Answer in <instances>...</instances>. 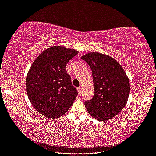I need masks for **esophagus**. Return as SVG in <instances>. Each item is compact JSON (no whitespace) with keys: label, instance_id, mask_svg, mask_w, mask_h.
<instances>
[{"label":"esophagus","instance_id":"obj_1","mask_svg":"<svg viewBox=\"0 0 156 156\" xmlns=\"http://www.w3.org/2000/svg\"><path fill=\"white\" fill-rule=\"evenodd\" d=\"M77 90H78V92L79 94H80L82 93V91H83V90H82V88H81V87H78Z\"/></svg>","mask_w":156,"mask_h":156}]
</instances>
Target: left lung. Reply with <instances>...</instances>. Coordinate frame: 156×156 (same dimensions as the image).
I'll use <instances>...</instances> for the list:
<instances>
[{"instance_id":"8db88e82","label":"left lung","mask_w":156,"mask_h":156,"mask_svg":"<svg viewBox=\"0 0 156 156\" xmlns=\"http://www.w3.org/2000/svg\"><path fill=\"white\" fill-rule=\"evenodd\" d=\"M91 69L94 95L85 101L90 115L98 121L115 117L126 105L130 94V81L118 62L110 55L98 52L81 57Z\"/></svg>"}]
</instances>
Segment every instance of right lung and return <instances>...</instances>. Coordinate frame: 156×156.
Returning a JSON list of instances; mask_svg holds the SVG:
<instances>
[{"label":"right lung","mask_w":156,"mask_h":156,"mask_svg":"<svg viewBox=\"0 0 156 156\" xmlns=\"http://www.w3.org/2000/svg\"><path fill=\"white\" fill-rule=\"evenodd\" d=\"M78 53L65 46H52L43 51L29 69L27 95L34 109L46 117L57 119L65 115L78 95L65 68Z\"/></svg>","instance_id":"1"}]
</instances>
